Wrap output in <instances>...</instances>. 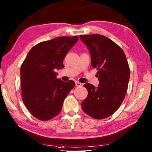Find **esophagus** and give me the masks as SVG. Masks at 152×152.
Here are the masks:
<instances>
[{"mask_svg":"<svg viewBox=\"0 0 152 152\" xmlns=\"http://www.w3.org/2000/svg\"><path fill=\"white\" fill-rule=\"evenodd\" d=\"M76 86H78V87H80V86H82V83H80V82H78V81H76Z\"/></svg>","mask_w":152,"mask_h":152,"instance_id":"34e87169","label":"esophagus"}]
</instances>
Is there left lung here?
Segmentation results:
<instances>
[{
    "label": "left lung",
    "mask_w": 152,
    "mask_h": 152,
    "mask_svg": "<svg viewBox=\"0 0 152 152\" xmlns=\"http://www.w3.org/2000/svg\"><path fill=\"white\" fill-rule=\"evenodd\" d=\"M91 56V65L97 68L99 85L86 83L88 92L82 102L86 114L95 119H104L119 108L125 97L130 71L123 50L101 34L80 35Z\"/></svg>",
    "instance_id": "8db88e82"
}]
</instances>
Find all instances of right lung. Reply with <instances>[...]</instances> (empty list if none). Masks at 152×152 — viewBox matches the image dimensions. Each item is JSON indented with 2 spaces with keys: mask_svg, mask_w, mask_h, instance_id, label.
Returning <instances> with one entry per match:
<instances>
[{
  "mask_svg": "<svg viewBox=\"0 0 152 152\" xmlns=\"http://www.w3.org/2000/svg\"><path fill=\"white\" fill-rule=\"evenodd\" d=\"M78 40V37H61L38 43L22 64L23 102L37 119L46 121L56 116L75 86L72 80L65 82L57 79L55 70L64 68L63 60Z\"/></svg>",
  "mask_w": 152,
  "mask_h": 152,
  "instance_id": "right-lung-1",
  "label": "right lung"
}]
</instances>
